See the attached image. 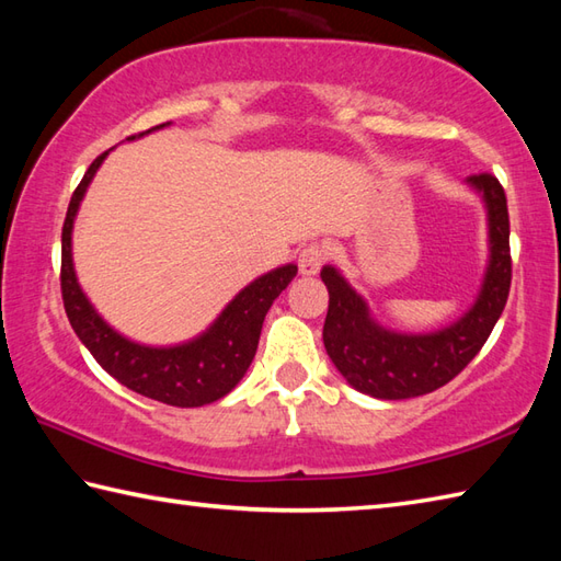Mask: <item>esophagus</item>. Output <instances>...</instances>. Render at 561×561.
Returning <instances> with one entry per match:
<instances>
[{
    "mask_svg": "<svg viewBox=\"0 0 561 561\" xmlns=\"http://www.w3.org/2000/svg\"><path fill=\"white\" fill-rule=\"evenodd\" d=\"M328 255L330 253H328L325 245H320V243L304 245V250L299 253V270H301V274H308V277H311V274H318V270L328 262Z\"/></svg>",
    "mask_w": 561,
    "mask_h": 561,
    "instance_id": "34e87169",
    "label": "esophagus"
}]
</instances>
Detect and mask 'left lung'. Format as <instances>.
I'll use <instances>...</instances> for the list:
<instances>
[{
  "mask_svg": "<svg viewBox=\"0 0 561 561\" xmlns=\"http://www.w3.org/2000/svg\"><path fill=\"white\" fill-rule=\"evenodd\" d=\"M490 219V267L478 301L458 323L428 335H402L374 323L368 306L335 267H323L330 306L323 342L337 371L359 392L380 400H404L434 392L468 366L502 316L511 289L508 207L492 173L470 175Z\"/></svg>",
  "mask_w": 561,
  "mask_h": 561,
  "instance_id": "left-lung-1",
  "label": "left lung"
}]
</instances>
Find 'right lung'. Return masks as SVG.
<instances>
[{
  "instance_id": "1",
  "label": "right lung",
  "mask_w": 561,
  "mask_h": 561,
  "mask_svg": "<svg viewBox=\"0 0 561 561\" xmlns=\"http://www.w3.org/2000/svg\"><path fill=\"white\" fill-rule=\"evenodd\" d=\"M165 125L169 123L151 129ZM151 129H147V133H151ZM141 135L145 133L127 139ZM105 157H108V151H103L89 165V171L83 173L81 183L69 199L62 226L59 287H62L67 318L77 337L93 354V359L129 390L151 400L173 404V408H202V404H209L224 398L226 392H231L238 380L245 376L257 352L262 320H265L272 301L296 277V265L277 267L262 274L253 284H248L214 320V325L193 342L178 344V347H145V344L129 342L93 311V306L79 287L75 265H71V226H75L81 197Z\"/></svg>"
}]
</instances>
